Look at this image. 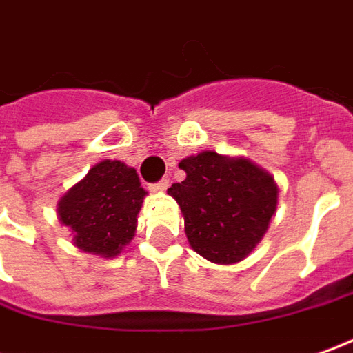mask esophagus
I'll return each instance as SVG.
<instances>
[{
	"mask_svg": "<svg viewBox=\"0 0 353 353\" xmlns=\"http://www.w3.org/2000/svg\"><path fill=\"white\" fill-rule=\"evenodd\" d=\"M150 188H152L153 192H165L169 188V181H167V179H161L159 182H153Z\"/></svg>",
	"mask_w": 353,
	"mask_h": 353,
	"instance_id": "obj_1",
	"label": "esophagus"
}]
</instances>
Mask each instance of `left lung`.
I'll list each match as a JSON object with an SVG mask.
<instances>
[{"instance_id": "8db88e82", "label": "left lung", "mask_w": 353, "mask_h": 353, "mask_svg": "<svg viewBox=\"0 0 353 353\" xmlns=\"http://www.w3.org/2000/svg\"><path fill=\"white\" fill-rule=\"evenodd\" d=\"M186 179L169 194L181 205L190 246L215 263L242 261L269 228L279 188L248 159L201 152L179 163Z\"/></svg>"}]
</instances>
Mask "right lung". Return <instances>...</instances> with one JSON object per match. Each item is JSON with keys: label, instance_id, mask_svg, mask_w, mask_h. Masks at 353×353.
I'll return each instance as SVG.
<instances>
[{"label": "right lung", "instance_id": "add662e5", "mask_svg": "<svg viewBox=\"0 0 353 353\" xmlns=\"http://www.w3.org/2000/svg\"><path fill=\"white\" fill-rule=\"evenodd\" d=\"M144 196L134 169L105 159L61 198L57 213L70 228L77 248L113 257L134 236Z\"/></svg>", "mask_w": 353, "mask_h": 353}]
</instances>
